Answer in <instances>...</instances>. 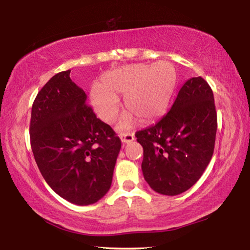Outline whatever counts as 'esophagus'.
Masks as SVG:
<instances>
[{"label": "esophagus", "mask_w": 250, "mask_h": 250, "mask_svg": "<svg viewBox=\"0 0 250 250\" xmlns=\"http://www.w3.org/2000/svg\"><path fill=\"white\" fill-rule=\"evenodd\" d=\"M120 138H121L122 143H129V142L134 140V134L131 133V132L122 133V134L120 135Z\"/></svg>", "instance_id": "1"}]
</instances>
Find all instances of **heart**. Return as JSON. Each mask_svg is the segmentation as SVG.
Listing matches in <instances>:
<instances>
[{
	"mask_svg": "<svg viewBox=\"0 0 250 250\" xmlns=\"http://www.w3.org/2000/svg\"><path fill=\"white\" fill-rule=\"evenodd\" d=\"M176 87L177 73L171 62L131 64L105 73L100 86L92 87L90 101L101 119L112 122L120 109L118 96L125 95V105L131 112L125 113L118 124V129L125 131L133 125L137 117L149 122L166 115Z\"/></svg>",
	"mask_w": 250,
	"mask_h": 250,
	"instance_id": "obj_1",
	"label": "heart"
}]
</instances>
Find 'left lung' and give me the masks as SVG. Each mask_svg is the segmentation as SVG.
<instances>
[{
	"label": "left lung",
	"mask_w": 250,
	"mask_h": 250,
	"mask_svg": "<svg viewBox=\"0 0 250 250\" xmlns=\"http://www.w3.org/2000/svg\"><path fill=\"white\" fill-rule=\"evenodd\" d=\"M217 115L213 90L202 77L181 88L166 116L137 131L143 176L153 191L174 196L200 180L214 153Z\"/></svg>",
	"instance_id": "left-lung-1"
}]
</instances>
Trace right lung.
<instances>
[{
  "mask_svg": "<svg viewBox=\"0 0 250 250\" xmlns=\"http://www.w3.org/2000/svg\"><path fill=\"white\" fill-rule=\"evenodd\" d=\"M70 70L53 76L32 107L29 138L42 175L76 205L98 202L111 186L121 140L86 104Z\"/></svg>",
  "mask_w": 250,
  "mask_h": 250,
  "instance_id": "add662e5",
  "label": "right lung"
}]
</instances>
